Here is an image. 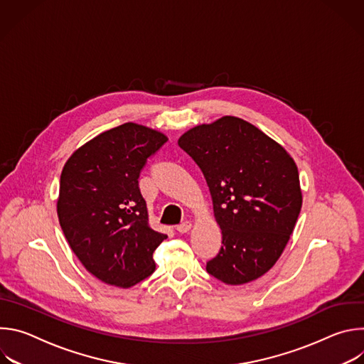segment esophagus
<instances>
[{"instance_id":"1","label":"esophagus","mask_w":364,"mask_h":364,"mask_svg":"<svg viewBox=\"0 0 364 364\" xmlns=\"http://www.w3.org/2000/svg\"><path fill=\"white\" fill-rule=\"evenodd\" d=\"M176 229H177V232H180V233H187V232L191 229V222H183V223H180Z\"/></svg>"}]
</instances>
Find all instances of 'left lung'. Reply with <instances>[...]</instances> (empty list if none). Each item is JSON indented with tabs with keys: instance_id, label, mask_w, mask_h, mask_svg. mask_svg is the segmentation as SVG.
I'll return each instance as SVG.
<instances>
[{
	"instance_id": "obj_1",
	"label": "left lung",
	"mask_w": 364,
	"mask_h": 364,
	"mask_svg": "<svg viewBox=\"0 0 364 364\" xmlns=\"http://www.w3.org/2000/svg\"><path fill=\"white\" fill-rule=\"evenodd\" d=\"M178 145L200 167L222 229L223 246L205 271L229 285L262 277L287 246L302 205L294 160L236 117L194 127Z\"/></svg>"
}]
</instances>
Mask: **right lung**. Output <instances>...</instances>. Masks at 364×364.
<instances>
[{"label":"right lung","mask_w":364,"mask_h":364,"mask_svg":"<svg viewBox=\"0 0 364 364\" xmlns=\"http://www.w3.org/2000/svg\"><path fill=\"white\" fill-rule=\"evenodd\" d=\"M167 136L127 122L76 149L63 167L58 200L62 230L82 265L105 284L129 288L155 271L167 237L148 225L139 174Z\"/></svg>","instance_id":"obj_1"}]
</instances>
